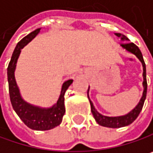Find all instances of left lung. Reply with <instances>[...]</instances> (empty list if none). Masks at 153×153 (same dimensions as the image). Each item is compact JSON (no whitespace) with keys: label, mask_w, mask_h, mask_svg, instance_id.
<instances>
[{"label":"left lung","mask_w":153,"mask_h":153,"mask_svg":"<svg viewBox=\"0 0 153 153\" xmlns=\"http://www.w3.org/2000/svg\"><path fill=\"white\" fill-rule=\"evenodd\" d=\"M118 37L120 38V40L122 42H128V38L126 37L125 35L121 34V33H115ZM120 46L122 47L124 49H126L128 52H130L132 54H134L138 59L140 60V62L143 65V96L137 104V105L135 107L132 111H130L128 114H125L123 116H117V117H108L102 115L101 113H99L96 108L94 106L93 103L91 102V100L89 99L88 97V90H89V87L88 89V97L90 103V106H91V111L92 114L96 120V121L103 127H106V128H122V127H126L130 125L138 117L140 111H142L143 106V103L144 100L146 98V93H147V80H146V67H145V63L143 57V55L136 44H134L133 42H124L121 43Z\"/></svg>","instance_id":"1"}]
</instances>
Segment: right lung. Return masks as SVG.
Instances as JSON below:
<instances>
[{
    "label": "right lung",
    "instance_id": "add662e5",
    "mask_svg": "<svg viewBox=\"0 0 153 153\" xmlns=\"http://www.w3.org/2000/svg\"><path fill=\"white\" fill-rule=\"evenodd\" d=\"M41 28L36 29L25 37H24L16 46L12 54L10 62L8 66V81H9V92L12 107L22 120V121L31 129L33 130H49L56 126L60 125L63 120V116L65 112V93L73 83L74 79L65 80L61 88V93L56 103L52 107L42 108L33 105L25 102L21 95L19 88L16 85L15 79V70L16 62L21 53V49L27 45L39 33Z\"/></svg>",
    "mask_w": 153,
    "mask_h": 153
}]
</instances>
